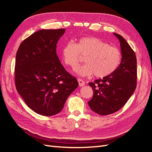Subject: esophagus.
Segmentation results:
<instances>
[{
	"label": "esophagus",
	"instance_id": "1",
	"mask_svg": "<svg viewBox=\"0 0 152 152\" xmlns=\"http://www.w3.org/2000/svg\"><path fill=\"white\" fill-rule=\"evenodd\" d=\"M77 80H78V82H79V86L82 87V86H84L85 85V82H84L83 80H82V79H78Z\"/></svg>",
	"mask_w": 152,
	"mask_h": 152
}]
</instances>
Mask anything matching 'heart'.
Listing matches in <instances>:
<instances>
[{
    "instance_id": "b5f03b06",
    "label": "heart",
    "mask_w": 152,
    "mask_h": 152,
    "mask_svg": "<svg viewBox=\"0 0 152 152\" xmlns=\"http://www.w3.org/2000/svg\"><path fill=\"white\" fill-rule=\"evenodd\" d=\"M80 54L85 56L86 64L78 67L75 72L81 76L94 74L97 78L108 77L115 71L122 60L121 50L94 37H84L75 44L69 41L61 49V58L66 65L75 68Z\"/></svg>"
}]
</instances>
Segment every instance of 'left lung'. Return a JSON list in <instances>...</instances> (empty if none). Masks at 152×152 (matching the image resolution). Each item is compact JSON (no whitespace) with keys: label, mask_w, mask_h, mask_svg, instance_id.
Here are the masks:
<instances>
[{"label":"left lung","mask_w":152,"mask_h":152,"mask_svg":"<svg viewBox=\"0 0 152 152\" xmlns=\"http://www.w3.org/2000/svg\"><path fill=\"white\" fill-rule=\"evenodd\" d=\"M121 44L122 60L112 74L90 82L94 91L88 102L91 109L101 115L117 112L134 93L136 87L137 61L134 52L122 37L113 33Z\"/></svg>","instance_id":"8db88e82"}]
</instances>
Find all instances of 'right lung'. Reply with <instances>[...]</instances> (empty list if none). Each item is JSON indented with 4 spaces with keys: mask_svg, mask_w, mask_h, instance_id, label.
Returning a JSON list of instances; mask_svg holds the SVG:
<instances>
[{
    "mask_svg": "<svg viewBox=\"0 0 152 152\" xmlns=\"http://www.w3.org/2000/svg\"><path fill=\"white\" fill-rule=\"evenodd\" d=\"M65 29L40 30L21 43L16 56L15 85L28 107L52 116L60 112L79 86L56 54L58 41Z\"/></svg>",
    "mask_w": 152,
    "mask_h": 152,
    "instance_id": "obj_1",
    "label": "right lung"
}]
</instances>
